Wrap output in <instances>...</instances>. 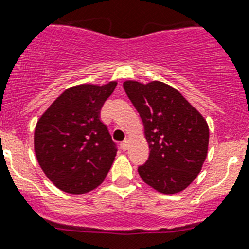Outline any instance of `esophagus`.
<instances>
[{
	"label": "esophagus",
	"instance_id": "1",
	"mask_svg": "<svg viewBox=\"0 0 249 249\" xmlns=\"http://www.w3.org/2000/svg\"><path fill=\"white\" fill-rule=\"evenodd\" d=\"M121 149H122L123 151H126V150L128 149V141H127V140H124V141L121 142Z\"/></svg>",
	"mask_w": 249,
	"mask_h": 249
}]
</instances>
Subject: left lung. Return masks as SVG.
Wrapping results in <instances>:
<instances>
[{
  "mask_svg": "<svg viewBox=\"0 0 249 249\" xmlns=\"http://www.w3.org/2000/svg\"><path fill=\"white\" fill-rule=\"evenodd\" d=\"M123 89L139 112L150 154L139 174L161 194H178L200 173L209 146L206 121L178 90L160 81H124Z\"/></svg>",
  "mask_w": 249,
  "mask_h": 249,
  "instance_id": "left-lung-1",
  "label": "left lung"
}]
</instances>
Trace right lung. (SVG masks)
Segmentation results:
<instances>
[{
    "instance_id": "right-lung-1",
    "label": "right lung",
    "mask_w": 249,
    "mask_h": 249,
    "mask_svg": "<svg viewBox=\"0 0 249 249\" xmlns=\"http://www.w3.org/2000/svg\"><path fill=\"white\" fill-rule=\"evenodd\" d=\"M116 86L114 81L103 86H72L36 123L34 149L38 163L63 192H90L109 172L117 145L100 121V109Z\"/></svg>"
}]
</instances>
